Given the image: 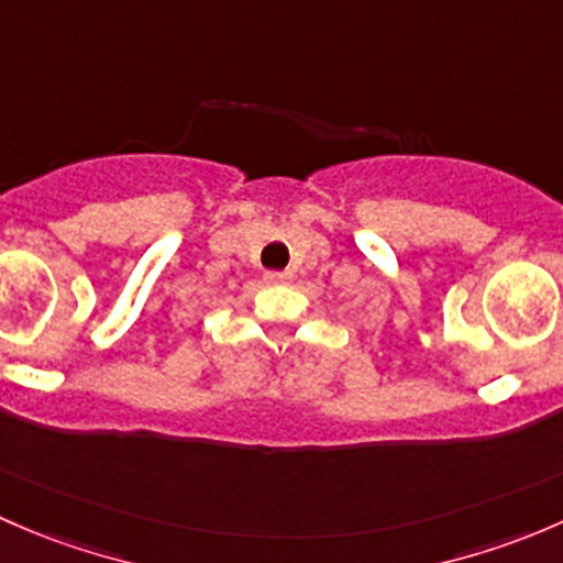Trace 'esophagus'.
I'll return each instance as SVG.
<instances>
[{"label": "esophagus", "mask_w": 563, "mask_h": 563, "mask_svg": "<svg viewBox=\"0 0 563 563\" xmlns=\"http://www.w3.org/2000/svg\"><path fill=\"white\" fill-rule=\"evenodd\" d=\"M289 279H292V274H289V271H265V282H271V284L289 282Z\"/></svg>", "instance_id": "1"}]
</instances>
